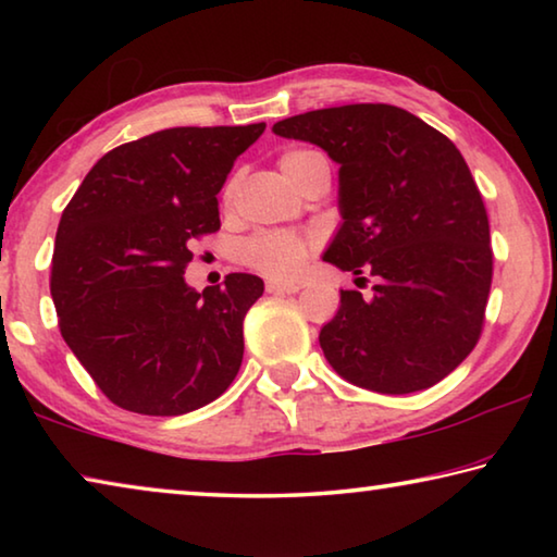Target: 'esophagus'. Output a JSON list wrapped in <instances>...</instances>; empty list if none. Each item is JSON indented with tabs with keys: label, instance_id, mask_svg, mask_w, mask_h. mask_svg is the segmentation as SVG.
<instances>
[{
	"label": "esophagus",
	"instance_id": "esophagus-1",
	"mask_svg": "<svg viewBox=\"0 0 557 557\" xmlns=\"http://www.w3.org/2000/svg\"><path fill=\"white\" fill-rule=\"evenodd\" d=\"M265 287L270 295H289V292L299 289L297 282H289V280H268Z\"/></svg>",
	"mask_w": 557,
	"mask_h": 557
}]
</instances>
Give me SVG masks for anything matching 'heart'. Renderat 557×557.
Instances as JSON below:
<instances>
[{
    "instance_id": "1",
    "label": "heart",
    "mask_w": 557,
    "mask_h": 557,
    "mask_svg": "<svg viewBox=\"0 0 557 557\" xmlns=\"http://www.w3.org/2000/svg\"><path fill=\"white\" fill-rule=\"evenodd\" d=\"M314 159H324L319 152H312V149H289L280 157V166L292 182L297 186L301 184V176H305L307 166L314 162ZM235 184L231 182L228 188H225V196H233ZM309 248H312V238L309 235H299V233H258L252 238L245 240L240 245V258L243 262H248L250 268H256L265 275H275V277H289L301 268L305 262Z\"/></svg>"
}]
</instances>
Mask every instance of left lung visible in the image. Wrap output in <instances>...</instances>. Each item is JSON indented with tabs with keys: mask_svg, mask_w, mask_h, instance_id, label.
Instances as JSON below:
<instances>
[{
	"mask_svg": "<svg viewBox=\"0 0 557 557\" xmlns=\"http://www.w3.org/2000/svg\"><path fill=\"white\" fill-rule=\"evenodd\" d=\"M272 132L338 164L342 225L322 260L379 277L371 299L342 289L319 332L329 366L385 395L440 383L476 346L492 289L488 219L465 157L428 122L381 102L312 110Z\"/></svg>",
	"mask_w": 557,
	"mask_h": 557,
	"instance_id": "obj_1",
	"label": "left lung"
}]
</instances>
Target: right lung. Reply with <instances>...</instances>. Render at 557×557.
<instances>
[{
  "label": "right lung",
  "instance_id": "add662e5",
  "mask_svg": "<svg viewBox=\"0 0 557 557\" xmlns=\"http://www.w3.org/2000/svg\"><path fill=\"white\" fill-rule=\"evenodd\" d=\"M265 132L172 127L98 159L65 206L51 262L63 342L129 412L184 414L219 398L243 363V319L262 280L186 285L191 243L221 228L219 191Z\"/></svg>",
  "mask_w": 557,
  "mask_h": 557
}]
</instances>
